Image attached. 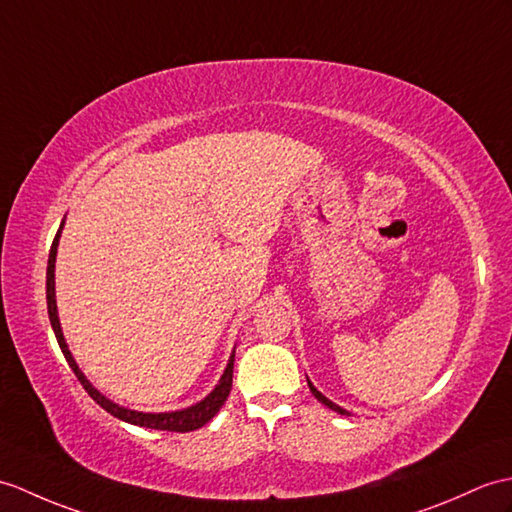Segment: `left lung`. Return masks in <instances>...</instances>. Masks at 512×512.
<instances>
[{
  "label": "left lung",
  "instance_id": "left-lung-1",
  "mask_svg": "<svg viewBox=\"0 0 512 512\" xmlns=\"http://www.w3.org/2000/svg\"><path fill=\"white\" fill-rule=\"evenodd\" d=\"M307 386H310V390H312V395L320 401V403H325V406L327 408H331V410H334V412H338V414H347V417H351V414L347 412V410H344V408H340V406H336V403L334 401H329L325 395H323V392H320V390H316L314 388V384L310 382V379H307Z\"/></svg>",
  "mask_w": 512,
  "mask_h": 512
}]
</instances>
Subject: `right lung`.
<instances>
[{
    "label": "right lung",
    "instance_id": "obj_1",
    "mask_svg": "<svg viewBox=\"0 0 512 512\" xmlns=\"http://www.w3.org/2000/svg\"><path fill=\"white\" fill-rule=\"evenodd\" d=\"M65 227V220L61 222V227H58V233L52 242L50 248V259H47V281H45V288H47V314H50V323L52 329L56 334L58 340V347H61L63 355L67 364L71 366V371L76 373L78 382L82 384L89 392V397L102 406L106 412H111L113 417H117L120 421H126L130 425H139V427H150V430H165V432H192L198 430L205 423H209L213 417H216L218 410L224 406V401H227L229 392H231V384H233V362H235V351L231 353L229 364L224 368V373L220 377L218 386L213 388L209 395L194 403V406L183 408V410H174V412H137V410H128L124 406H117L111 399H106L98 388H93L89 379L85 377V373L80 371L74 355H71L65 336H63V329H61V320H58V310H56V290H54V268H56V251H58V240H61V233Z\"/></svg>",
    "mask_w": 512,
    "mask_h": 512
}]
</instances>
